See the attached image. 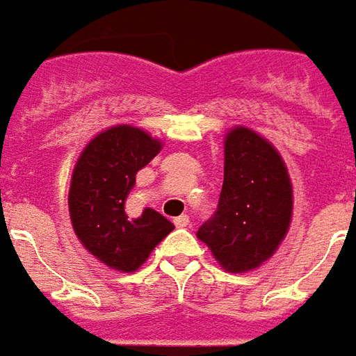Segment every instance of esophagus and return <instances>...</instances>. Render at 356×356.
<instances>
[{"instance_id": "esophagus-1", "label": "esophagus", "mask_w": 356, "mask_h": 356, "mask_svg": "<svg viewBox=\"0 0 356 356\" xmlns=\"http://www.w3.org/2000/svg\"><path fill=\"white\" fill-rule=\"evenodd\" d=\"M173 223H175L177 227H186V225H188L191 221H188V216H186V213H183V216L175 218V220H173Z\"/></svg>"}]
</instances>
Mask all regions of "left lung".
Masks as SVG:
<instances>
[{"label":"left lung","mask_w":356,"mask_h":356,"mask_svg":"<svg viewBox=\"0 0 356 356\" xmlns=\"http://www.w3.org/2000/svg\"><path fill=\"white\" fill-rule=\"evenodd\" d=\"M293 191L282 156L245 127L225 140L218 208L198 229L216 260L229 272H248L275 252L287 233Z\"/></svg>","instance_id":"1"}]
</instances>
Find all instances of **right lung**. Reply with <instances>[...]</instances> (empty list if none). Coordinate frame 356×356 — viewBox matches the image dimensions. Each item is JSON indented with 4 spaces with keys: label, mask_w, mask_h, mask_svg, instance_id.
<instances>
[{
    "label": "right lung",
    "mask_w": 356,
    "mask_h": 356,
    "mask_svg": "<svg viewBox=\"0 0 356 356\" xmlns=\"http://www.w3.org/2000/svg\"><path fill=\"white\" fill-rule=\"evenodd\" d=\"M160 148V143L140 129L119 125L96 136L76 161L69 191L74 233L109 268L135 272L161 238L175 229L152 208L136 220L125 213L136 173Z\"/></svg>",
    "instance_id": "obj_1"
}]
</instances>
